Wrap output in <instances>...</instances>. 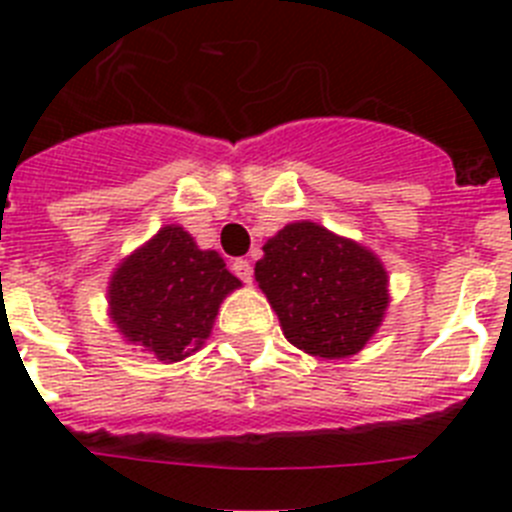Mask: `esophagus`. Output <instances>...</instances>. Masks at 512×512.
I'll list each match as a JSON object with an SVG mask.
<instances>
[{
    "label": "esophagus",
    "mask_w": 512,
    "mask_h": 512,
    "mask_svg": "<svg viewBox=\"0 0 512 512\" xmlns=\"http://www.w3.org/2000/svg\"><path fill=\"white\" fill-rule=\"evenodd\" d=\"M233 274L238 279H243V282H251V277H253V266H251V261L248 259H235L233 261Z\"/></svg>",
    "instance_id": "obj_1"
}]
</instances>
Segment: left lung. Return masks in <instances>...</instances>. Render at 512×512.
I'll return each mask as SVG.
<instances>
[{
    "mask_svg": "<svg viewBox=\"0 0 512 512\" xmlns=\"http://www.w3.org/2000/svg\"><path fill=\"white\" fill-rule=\"evenodd\" d=\"M256 282L287 341L323 359L361 351L390 302L377 256L315 223H292L269 238Z\"/></svg>",
    "mask_w": 512,
    "mask_h": 512,
    "instance_id": "obj_1",
    "label": "left lung"
}]
</instances>
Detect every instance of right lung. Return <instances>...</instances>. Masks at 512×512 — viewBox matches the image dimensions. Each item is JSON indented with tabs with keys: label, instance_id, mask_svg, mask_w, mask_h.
Segmentation results:
<instances>
[{
	"label": "right lung",
	"instance_id": "obj_1",
	"mask_svg": "<svg viewBox=\"0 0 512 512\" xmlns=\"http://www.w3.org/2000/svg\"><path fill=\"white\" fill-rule=\"evenodd\" d=\"M235 287L241 282L215 251H200L187 230L166 225L115 271L112 320L156 359L182 361L205 343L217 307Z\"/></svg>",
	"mask_w": 512,
	"mask_h": 512
}]
</instances>
